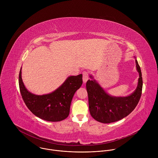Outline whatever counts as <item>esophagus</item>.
<instances>
[{
	"label": "esophagus",
	"mask_w": 158,
	"mask_h": 158,
	"mask_svg": "<svg viewBox=\"0 0 158 158\" xmlns=\"http://www.w3.org/2000/svg\"><path fill=\"white\" fill-rule=\"evenodd\" d=\"M88 79H89L88 72H84L82 74V80L84 83H85Z\"/></svg>",
	"instance_id": "esophagus-1"
}]
</instances>
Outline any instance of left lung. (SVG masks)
Segmentation results:
<instances>
[{"instance_id": "left-lung-1", "label": "left lung", "mask_w": 158, "mask_h": 158, "mask_svg": "<svg viewBox=\"0 0 158 158\" xmlns=\"http://www.w3.org/2000/svg\"><path fill=\"white\" fill-rule=\"evenodd\" d=\"M136 69L139 73L136 90L126 97L112 96L108 94L100 84L90 76L86 89L88 94L89 108L91 116L102 123L118 121L128 116L136 107L142 94L143 78L141 68L136 59Z\"/></svg>"}]
</instances>
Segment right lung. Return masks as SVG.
<instances>
[{
    "mask_svg": "<svg viewBox=\"0 0 158 158\" xmlns=\"http://www.w3.org/2000/svg\"><path fill=\"white\" fill-rule=\"evenodd\" d=\"M22 67L19 84L21 96L26 106L37 117L47 121H60L68 117L73 98L82 84V75L71 76L54 91L44 95L30 93L22 79Z\"/></svg>",
    "mask_w": 158,
    "mask_h": 158,
    "instance_id": "1",
    "label": "right lung"
}]
</instances>
